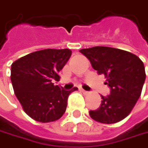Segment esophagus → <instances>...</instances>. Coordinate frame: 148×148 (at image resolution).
Masks as SVG:
<instances>
[{"mask_svg": "<svg viewBox=\"0 0 148 148\" xmlns=\"http://www.w3.org/2000/svg\"><path fill=\"white\" fill-rule=\"evenodd\" d=\"M80 90H81V91H82V92H83L84 94H88V91H86V90H83V89H81Z\"/></svg>", "mask_w": 148, "mask_h": 148, "instance_id": "34e87169", "label": "esophagus"}]
</instances>
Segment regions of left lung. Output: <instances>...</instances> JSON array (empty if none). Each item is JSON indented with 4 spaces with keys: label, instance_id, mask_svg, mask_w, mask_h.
Returning <instances> with one entry per match:
<instances>
[{
    "label": "left lung",
    "instance_id": "1",
    "mask_svg": "<svg viewBox=\"0 0 148 148\" xmlns=\"http://www.w3.org/2000/svg\"><path fill=\"white\" fill-rule=\"evenodd\" d=\"M92 68L103 74L111 94L101 96L100 108L90 111L92 119L101 124H115L130 114L141 94L146 79L142 61L135 54L108 47H94L79 51Z\"/></svg>",
    "mask_w": 148,
    "mask_h": 148
}]
</instances>
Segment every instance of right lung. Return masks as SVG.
<instances>
[{
    "instance_id": "right-lung-1",
    "label": "right lung",
    "mask_w": 148,
    "mask_h": 148,
    "mask_svg": "<svg viewBox=\"0 0 148 148\" xmlns=\"http://www.w3.org/2000/svg\"><path fill=\"white\" fill-rule=\"evenodd\" d=\"M69 49H45L29 53L12 64L11 80L23 111L41 123L59 119L66 111L68 97L78 90H64L55 86L59 73L70 58Z\"/></svg>"
}]
</instances>
